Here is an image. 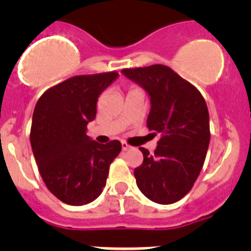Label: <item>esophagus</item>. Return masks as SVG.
<instances>
[{
    "instance_id": "esophagus-1",
    "label": "esophagus",
    "mask_w": 251,
    "mask_h": 251,
    "mask_svg": "<svg viewBox=\"0 0 251 251\" xmlns=\"http://www.w3.org/2000/svg\"><path fill=\"white\" fill-rule=\"evenodd\" d=\"M129 146H128L127 145V143H126V142H122V150H123V151H128V150H129Z\"/></svg>"
}]
</instances>
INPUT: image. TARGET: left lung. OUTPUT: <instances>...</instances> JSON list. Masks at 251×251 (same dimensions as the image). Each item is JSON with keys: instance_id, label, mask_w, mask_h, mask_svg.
I'll use <instances>...</instances> for the list:
<instances>
[{"instance_id": "8db88e82", "label": "left lung", "mask_w": 251, "mask_h": 251, "mask_svg": "<svg viewBox=\"0 0 251 251\" xmlns=\"http://www.w3.org/2000/svg\"><path fill=\"white\" fill-rule=\"evenodd\" d=\"M122 74L148 94L147 127L161 134L153 156L139 148L143 163L134 170L137 186L153 202H176L191 190L206 158L210 118L205 99L168 66L123 69Z\"/></svg>"}]
</instances>
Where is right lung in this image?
Segmentation results:
<instances>
[{"instance_id":"obj_1","label":"right lung","mask_w":251,"mask_h":251,"mask_svg":"<svg viewBox=\"0 0 251 251\" xmlns=\"http://www.w3.org/2000/svg\"><path fill=\"white\" fill-rule=\"evenodd\" d=\"M115 72L79 75L46 90L35 106L30 142L46 187L60 201L80 206L103 192L119 141L100 145L86 136L99 95L118 79Z\"/></svg>"}]
</instances>
